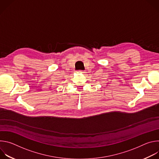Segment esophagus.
Segmentation results:
<instances>
[{
    "mask_svg": "<svg viewBox=\"0 0 159 159\" xmlns=\"http://www.w3.org/2000/svg\"><path fill=\"white\" fill-rule=\"evenodd\" d=\"M77 72H78V73H80V74H84V73H85V72H84V70H79V71H77Z\"/></svg>",
    "mask_w": 159,
    "mask_h": 159,
    "instance_id": "34e87169",
    "label": "esophagus"
}]
</instances>
